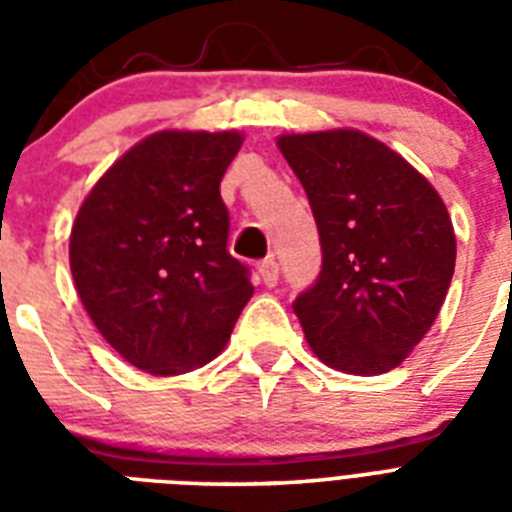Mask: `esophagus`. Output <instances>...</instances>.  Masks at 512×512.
I'll use <instances>...</instances> for the list:
<instances>
[{"label": "esophagus", "instance_id": "obj_1", "mask_svg": "<svg viewBox=\"0 0 512 512\" xmlns=\"http://www.w3.org/2000/svg\"><path fill=\"white\" fill-rule=\"evenodd\" d=\"M257 273H260V279H263L265 287H276V281H279V263L268 257L263 263L257 265Z\"/></svg>", "mask_w": 512, "mask_h": 512}]
</instances>
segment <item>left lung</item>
I'll return each instance as SVG.
<instances>
[{"label": "left lung", "mask_w": 512, "mask_h": 512, "mask_svg": "<svg viewBox=\"0 0 512 512\" xmlns=\"http://www.w3.org/2000/svg\"><path fill=\"white\" fill-rule=\"evenodd\" d=\"M319 225V281L295 300L305 340L337 372H390L428 335L452 284L444 199L404 156L361 130L279 135Z\"/></svg>", "instance_id": "left-lung-1"}]
</instances>
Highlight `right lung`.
<instances>
[{
  "label": "right lung",
  "mask_w": 512,
  "mask_h": 512,
  "mask_svg": "<svg viewBox=\"0 0 512 512\" xmlns=\"http://www.w3.org/2000/svg\"><path fill=\"white\" fill-rule=\"evenodd\" d=\"M236 130H162L119 156L76 212L68 263L84 311L111 348L156 377L225 348L255 287L228 255L220 180Z\"/></svg>",
  "instance_id": "right-lung-1"
}]
</instances>
